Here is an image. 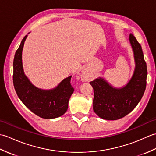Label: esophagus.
I'll return each instance as SVG.
<instances>
[{"label": "esophagus", "instance_id": "34e87169", "mask_svg": "<svg viewBox=\"0 0 156 156\" xmlns=\"http://www.w3.org/2000/svg\"><path fill=\"white\" fill-rule=\"evenodd\" d=\"M87 74H86V72H82V74H81V78L82 79H85L86 78H87Z\"/></svg>", "mask_w": 156, "mask_h": 156}]
</instances>
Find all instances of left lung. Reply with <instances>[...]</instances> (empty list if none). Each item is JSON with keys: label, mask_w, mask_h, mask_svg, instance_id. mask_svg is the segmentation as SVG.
I'll use <instances>...</instances> for the list:
<instances>
[{"label": "left lung", "mask_w": 156, "mask_h": 156, "mask_svg": "<svg viewBox=\"0 0 156 156\" xmlns=\"http://www.w3.org/2000/svg\"><path fill=\"white\" fill-rule=\"evenodd\" d=\"M129 41L135 69L128 84L123 88H115L101 78L90 82L94 90L93 110L99 117L106 120H117L128 115L140 102L146 88L147 65L141 46L131 34Z\"/></svg>", "instance_id": "8db88e82"}]
</instances>
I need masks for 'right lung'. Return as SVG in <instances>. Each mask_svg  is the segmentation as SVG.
<instances>
[{"label": "right lung", "mask_w": 156, "mask_h": 156, "mask_svg": "<svg viewBox=\"0 0 156 156\" xmlns=\"http://www.w3.org/2000/svg\"><path fill=\"white\" fill-rule=\"evenodd\" d=\"M27 35L22 39L13 60V85L23 103L36 115L44 119H54L64 115L74 89L72 87V76L63 80L55 88L44 90L33 85L23 72L22 51Z\"/></svg>", "instance_id": "1"}]
</instances>
